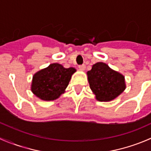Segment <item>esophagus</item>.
Listing matches in <instances>:
<instances>
[{"label": "esophagus", "mask_w": 151, "mask_h": 151, "mask_svg": "<svg viewBox=\"0 0 151 151\" xmlns=\"http://www.w3.org/2000/svg\"><path fill=\"white\" fill-rule=\"evenodd\" d=\"M79 68H80V70H82V71H84L85 69V65H81V66H79Z\"/></svg>", "instance_id": "obj_1"}]
</instances>
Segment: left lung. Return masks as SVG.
<instances>
[{
	"label": "left lung",
	"instance_id": "obj_1",
	"mask_svg": "<svg viewBox=\"0 0 151 151\" xmlns=\"http://www.w3.org/2000/svg\"><path fill=\"white\" fill-rule=\"evenodd\" d=\"M87 75L90 88L99 101H112L126 88L124 76L102 62L93 65Z\"/></svg>",
	"mask_w": 151,
	"mask_h": 151
}]
</instances>
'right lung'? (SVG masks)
Wrapping results in <instances>:
<instances>
[{
	"label": "right lung",
	"instance_id": "add662e5",
	"mask_svg": "<svg viewBox=\"0 0 151 151\" xmlns=\"http://www.w3.org/2000/svg\"><path fill=\"white\" fill-rule=\"evenodd\" d=\"M76 71L73 67L66 68L59 63H52L33 74L30 90L43 101L57 99L65 93L71 76Z\"/></svg>",
	"mask_w": 151,
	"mask_h": 151
}]
</instances>
